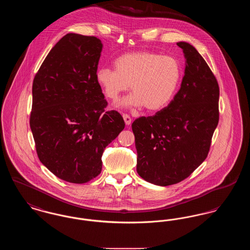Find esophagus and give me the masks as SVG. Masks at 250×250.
<instances>
[{
  "label": "esophagus",
  "instance_id": "34e87169",
  "mask_svg": "<svg viewBox=\"0 0 250 250\" xmlns=\"http://www.w3.org/2000/svg\"><path fill=\"white\" fill-rule=\"evenodd\" d=\"M123 118L125 120V125H131L132 120H131L130 116H129V115H127V114H123Z\"/></svg>",
  "mask_w": 250,
  "mask_h": 250
}]
</instances>
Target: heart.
I'll return each instance as SVG.
<instances>
[{
	"instance_id": "obj_1",
	"label": "heart",
	"mask_w": 250,
	"mask_h": 250,
	"mask_svg": "<svg viewBox=\"0 0 250 250\" xmlns=\"http://www.w3.org/2000/svg\"><path fill=\"white\" fill-rule=\"evenodd\" d=\"M114 69L99 68L95 79L103 93L116 100L131 84L132 95L121 101V107H144L156 111L170 102L181 79V66L170 56L140 51L126 53L114 61Z\"/></svg>"
}]
</instances>
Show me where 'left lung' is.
<instances>
[{
	"instance_id": "left-lung-1",
	"label": "left lung",
	"mask_w": 250,
	"mask_h": 250,
	"mask_svg": "<svg viewBox=\"0 0 250 250\" xmlns=\"http://www.w3.org/2000/svg\"><path fill=\"white\" fill-rule=\"evenodd\" d=\"M186 58L181 88L155 115L132 124L137 171L160 187L188 178L207 157L219 120V87L205 60L192 45L178 42Z\"/></svg>"
}]
</instances>
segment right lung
<instances>
[{
  "mask_svg": "<svg viewBox=\"0 0 250 250\" xmlns=\"http://www.w3.org/2000/svg\"><path fill=\"white\" fill-rule=\"evenodd\" d=\"M95 36L67 34L51 48L33 83L30 126L39 160L73 184L95 178L105 148L125 128L95 75L102 51Z\"/></svg>",
  "mask_w": 250,
  "mask_h": 250,
  "instance_id": "right-lung-1",
  "label": "right lung"
}]
</instances>
